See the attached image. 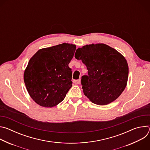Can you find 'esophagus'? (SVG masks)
Wrapping results in <instances>:
<instances>
[{
    "label": "esophagus",
    "mask_w": 150,
    "mask_h": 150,
    "mask_svg": "<svg viewBox=\"0 0 150 150\" xmlns=\"http://www.w3.org/2000/svg\"><path fill=\"white\" fill-rule=\"evenodd\" d=\"M73 82H74V83H75V84H78V83H79V82H80V79H78V80H74V81H73Z\"/></svg>",
    "instance_id": "1"
}]
</instances>
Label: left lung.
Returning <instances> with one entry per match:
<instances>
[{"instance_id": "8db88e82", "label": "left lung", "mask_w": 150, "mask_h": 150, "mask_svg": "<svg viewBox=\"0 0 150 150\" xmlns=\"http://www.w3.org/2000/svg\"><path fill=\"white\" fill-rule=\"evenodd\" d=\"M76 51L75 58L81 60L88 70V75L81 79L84 95L98 105L116 100L127 85L129 68L125 57L103 43L87 45Z\"/></svg>"}]
</instances>
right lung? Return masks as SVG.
I'll return each mask as SVG.
<instances>
[{
	"label": "right lung",
	"mask_w": 150,
	"mask_h": 150,
	"mask_svg": "<svg viewBox=\"0 0 150 150\" xmlns=\"http://www.w3.org/2000/svg\"><path fill=\"white\" fill-rule=\"evenodd\" d=\"M75 50V45L62 43L41 49L30 59L24 81L37 104L52 108L65 98L72 85V72L68 65Z\"/></svg>",
	"instance_id": "obj_1"
}]
</instances>
